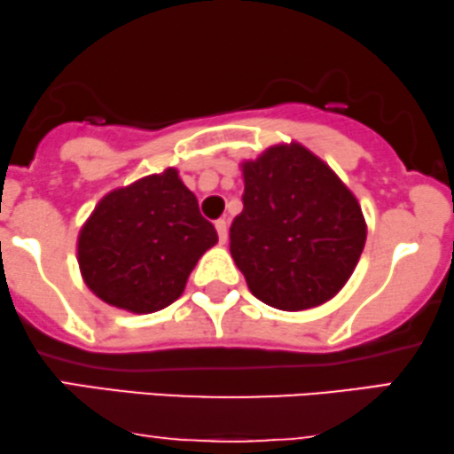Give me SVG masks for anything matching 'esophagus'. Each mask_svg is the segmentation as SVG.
I'll return each mask as SVG.
<instances>
[{"mask_svg": "<svg viewBox=\"0 0 454 454\" xmlns=\"http://www.w3.org/2000/svg\"><path fill=\"white\" fill-rule=\"evenodd\" d=\"M215 227H216V233H219V241H221V244H225V241H227V221L219 219L215 223Z\"/></svg>", "mask_w": 454, "mask_h": 454, "instance_id": "esophagus-1", "label": "esophagus"}]
</instances>
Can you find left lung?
<instances>
[{
    "label": "left lung",
    "mask_w": 454,
    "mask_h": 454,
    "mask_svg": "<svg viewBox=\"0 0 454 454\" xmlns=\"http://www.w3.org/2000/svg\"><path fill=\"white\" fill-rule=\"evenodd\" d=\"M241 175L244 210L229 238L250 292L290 313L325 304L355 273L367 239L356 196L298 141L244 160Z\"/></svg>",
    "instance_id": "8db88e82"
}]
</instances>
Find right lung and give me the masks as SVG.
<instances>
[{
	"mask_svg": "<svg viewBox=\"0 0 454 454\" xmlns=\"http://www.w3.org/2000/svg\"><path fill=\"white\" fill-rule=\"evenodd\" d=\"M219 241L175 167L116 187L99 200L76 239L85 286L135 315L167 309L200 256Z\"/></svg>",
	"mask_w": 454,
	"mask_h": 454,
	"instance_id": "1",
	"label": "right lung"
}]
</instances>
